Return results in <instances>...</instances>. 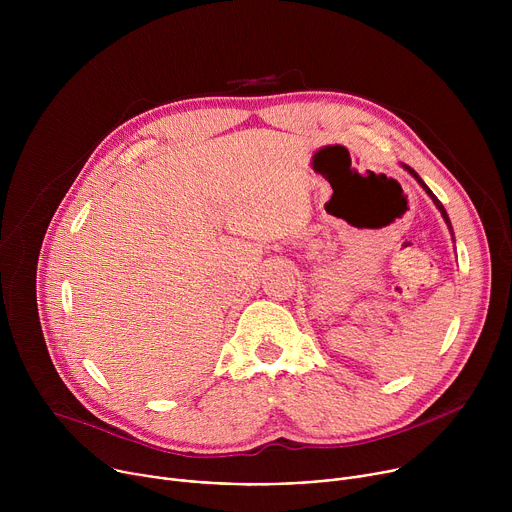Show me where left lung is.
I'll list each match as a JSON object with an SVG mask.
<instances>
[{"mask_svg": "<svg viewBox=\"0 0 512 512\" xmlns=\"http://www.w3.org/2000/svg\"><path fill=\"white\" fill-rule=\"evenodd\" d=\"M401 168H403V170H407V172H409V174H411V176H413V178H415V180H417V182H419V186H421V188H423V190H425V194H427V196H429V198H431V200H433V204H435V208H437V210H440V214H442V218H444V221H446V225H448V229H450V235H452V239H454V229H452V223H450V216H448V212H446V208H444V204H442V202H440V200H437V196H435V194H433V192H431V190H429V186H427V184H425V182H423V180H421V178H419V174H417V172H415V170H413V168H409V166H407V164H401Z\"/></svg>", "mask_w": 512, "mask_h": 512, "instance_id": "1", "label": "left lung"}]
</instances>
